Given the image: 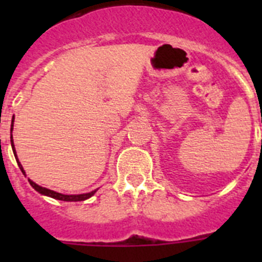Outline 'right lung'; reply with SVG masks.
Instances as JSON below:
<instances>
[{"instance_id": "add662e5", "label": "right lung", "mask_w": 262, "mask_h": 262, "mask_svg": "<svg viewBox=\"0 0 262 262\" xmlns=\"http://www.w3.org/2000/svg\"><path fill=\"white\" fill-rule=\"evenodd\" d=\"M13 120H14V118H13ZM11 131H13V124H11ZM11 148H13V152H14V155H15V159H17V154H15V149H14L13 139H11ZM17 163H18V166H19L20 170L25 173V170H23V168H22V165H20L19 161H17ZM29 182H30V185H31V186L34 187L36 191H39V193L43 194V195H48V196H51V198H55V200H59V201H67V202H77V201H85V200H88V198H90V196L96 193V190H94V191H90V193H86V194H77V195H66V194L56 193V191L50 190V189H46V187L39 186V185H36L35 182H32L31 180H29Z\"/></svg>"}]
</instances>
